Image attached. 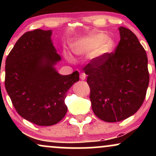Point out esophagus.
Returning <instances> with one entry per match:
<instances>
[{
  "instance_id": "obj_1",
  "label": "esophagus",
  "mask_w": 156,
  "mask_h": 156,
  "mask_svg": "<svg viewBox=\"0 0 156 156\" xmlns=\"http://www.w3.org/2000/svg\"><path fill=\"white\" fill-rule=\"evenodd\" d=\"M86 77H87V76H86L85 73H80V78L81 80H85L86 79Z\"/></svg>"
}]
</instances>
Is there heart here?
Masks as SVG:
<instances>
[{"label":"heart","mask_w":156,"mask_h":156,"mask_svg":"<svg viewBox=\"0 0 156 156\" xmlns=\"http://www.w3.org/2000/svg\"><path fill=\"white\" fill-rule=\"evenodd\" d=\"M113 47L112 40L102 33L92 34L77 39L71 43L73 53L78 55H85L89 53L92 58H99L110 52Z\"/></svg>","instance_id":"1"}]
</instances>
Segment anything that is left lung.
<instances>
[{
  "label": "left lung",
  "instance_id": "1",
  "mask_svg": "<svg viewBox=\"0 0 156 156\" xmlns=\"http://www.w3.org/2000/svg\"><path fill=\"white\" fill-rule=\"evenodd\" d=\"M119 31L120 41L115 52L94 58L83 69L88 76L93 112L108 122L124 120L135 114L149 85L145 50L128 28L119 27Z\"/></svg>",
  "mask_w": 156,
  "mask_h": 156
}]
</instances>
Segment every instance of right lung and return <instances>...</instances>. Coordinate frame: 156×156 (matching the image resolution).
<instances>
[{"instance_id":"1","label":"right lung","mask_w":156,"mask_h":156,"mask_svg":"<svg viewBox=\"0 0 156 156\" xmlns=\"http://www.w3.org/2000/svg\"><path fill=\"white\" fill-rule=\"evenodd\" d=\"M52 31H28L17 41L6 60L5 87L17 113L39 126H51L67 111V92L79 73L62 76L55 65L62 60L51 40Z\"/></svg>"}]
</instances>
